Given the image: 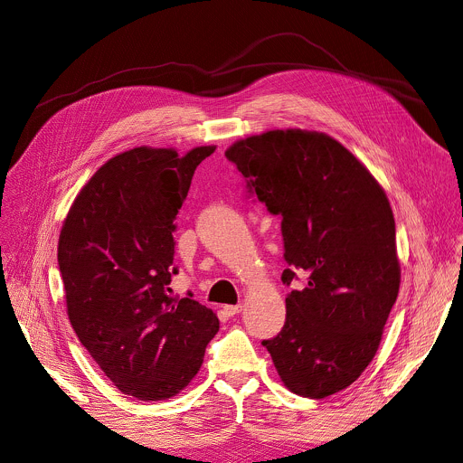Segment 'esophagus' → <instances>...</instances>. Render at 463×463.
I'll return each mask as SVG.
<instances>
[{
  "mask_svg": "<svg viewBox=\"0 0 463 463\" xmlns=\"http://www.w3.org/2000/svg\"><path fill=\"white\" fill-rule=\"evenodd\" d=\"M224 311H226V315L233 317V315H237V313L242 311V304H237V306H224Z\"/></svg>",
  "mask_w": 463,
  "mask_h": 463,
  "instance_id": "34e87169",
  "label": "esophagus"
}]
</instances>
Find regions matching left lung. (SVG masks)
<instances>
[{
    "mask_svg": "<svg viewBox=\"0 0 463 463\" xmlns=\"http://www.w3.org/2000/svg\"><path fill=\"white\" fill-rule=\"evenodd\" d=\"M226 157L248 193L281 217L291 286L286 325L265 339L293 393L325 399L348 387L373 362L393 307L401 265L395 219L373 174L326 133L274 129L237 140Z\"/></svg>",
    "mask_w": 463,
    "mask_h": 463,
    "instance_id": "left-lung-1",
    "label": "left lung"
}]
</instances>
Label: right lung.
<instances>
[{"mask_svg": "<svg viewBox=\"0 0 463 463\" xmlns=\"http://www.w3.org/2000/svg\"><path fill=\"white\" fill-rule=\"evenodd\" d=\"M213 152L140 146L115 156L80 191L59 235L70 323L105 376L138 401L180 393L219 332L215 313L170 289L174 221Z\"/></svg>", "mask_w": 463, "mask_h": 463, "instance_id": "obj_1", "label": "right lung"}]
</instances>
